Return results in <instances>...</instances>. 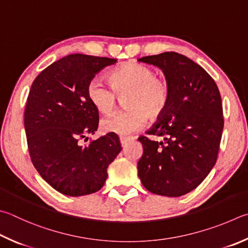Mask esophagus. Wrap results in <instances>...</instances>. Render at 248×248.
Listing matches in <instances>:
<instances>
[{
    "instance_id": "esophagus-1",
    "label": "esophagus",
    "mask_w": 248,
    "mask_h": 248,
    "mask_svg": "<svg viewBox=\"0 0 248 248\" xmlns=\"http://www.w3.org/2000/svg\"><path fill=\"white\" fill-rule=\"evenodd\" d=\"M132 140H133V138H124V137H121V138H120V143H121V145L124 146L125 144H127V143L130 142V141H132Z\"/></svg>"
}]
</instances>
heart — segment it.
<instances>
[{
    "label": "heart",
    "instance_id": "b5f03b06",
    "mask_svg": "<svg viewBox=\"0 0 248 248\" xmlns=\"http://www.w3.org/2000/svg\"><path fill=\"white\" fill-rule=\"evenodd\" d=\"M110 87L100 79H92L87 87L89 101L95 108L107 114L115 109L117 95H124L128 109L117 111L101 121L103 131L128 136L141 129L150 117L158 119L167 109L170 87L167 81L156 77L155 70L138 62H127L109 75Z\"/></svg>",
    "mask_w": 248,
    "mask_h": 248
}]
</instances>
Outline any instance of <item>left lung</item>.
<instances>
[{
  "instance_id": "8db88e82",
  "label": "left lung",
  "mask_w": 248,
  "mask_h": 248,
  "mask_svg": "<svg viewBox=\"0 0 248 248\" xmlns=\"http://www.w3.org/2000/svg\"><path fill=\"white\" fill-rule=\"evenodd\" d=\"M163 70L170 101L159 120L140 137L143 154L138 174L144 187L157 195L178 197L202 182L216 164L223 130L219 90L207 71L174 52L138 60Z\"/></svg>"
}]
</instances>
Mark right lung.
<instances>
[{"mask_svg":"<svg viewBox=\"0 0 248 248\" xmlns=\"http://www.w3.org/2000/svg\"><path fill=\"white\" fill-rule=\"evenodd\" d=\"M117 61L71 54L44 69L31 85L25 130L31 160L43 180L62 194L82 196L104 186L107 168L121 151L119 138L107 133L82 146L98 125V111L87 87Z\"/></svg>","mask_w":248,"mask_h":248,"instance_id":"right-lung-1","label":"right lung"}]
</instances>
